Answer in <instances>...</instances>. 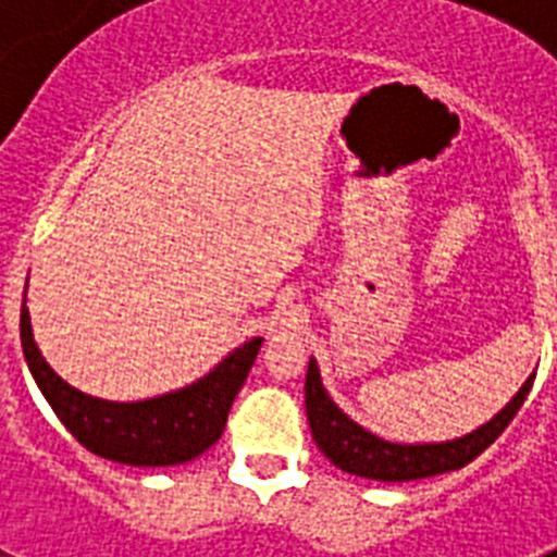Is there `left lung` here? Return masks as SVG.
<instances>
[{
	"label": "left lung",
	"instance_id": "obj_1",
	"mask_svg": "<svg viewBox=\"0 0 557 557\" xmlns=\"http://www.w3.org/2000/svg\"><path fill=\"white\" fill-rule=\"evenodd\" d=\"M533 379L535 373L510 398L505 410L496 412L488 424H482L480 430L469 432V435L446 441V444H391V441H382L373 432L362 430L357 421H351L346 412L334 405L329 393L323 391L318 362L309 359L307 387H304L307 391L309 430H312L318 449L337 469L348 471V474L379 482L424 480V476L462 469V466H469L474 457H480L482 451L488 449L496 437L505 432V426L513 421L519 407L524 405V398H528L530 387H533Z\"/></svg>",
	"mask_w": 557,
	"mask_h": 557
}]
</instances>
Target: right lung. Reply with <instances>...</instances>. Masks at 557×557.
Here are the masks:
<instances>
[{
	"label": "right lung",
	"mask_w": 557,
	"mask_h": 557,
	"mask_svg": "<svg viewBox=\"0 0 557 557\" xmlns=\"http://www.w3.org/2000/svg\"><path fill=\"white\" fill-rule=\"evenodd\" d=\"M22 348L27 368L41 387L49 407L88 451L125 466H178L218 444L228 421L236 393L245 385L262 337L234 348L203 379L145 398V401H106L66 385L38 351L29 326L27 298L22 301Z\"/></svg>",
	"instance_id": "obj_1"
}]
</instances>
